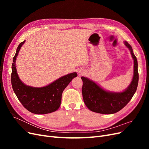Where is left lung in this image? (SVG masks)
<instances>
[{
	"instance_id": "left-lung-1",
	"label": "left lung",
	"mask_w": 149,
	"mask_h": 149,
	"mask_svg": "<svg viewBox=\"0 0 149 149\" xmlns=\"http://www.w3.org/2000/svg\"><path fill=\"white\" fill-rule=\"evenodd\" d=\"M134 60V75L129 86L122 92H112L101 87L94 81L82 76V94L86 106L97 113L112 114L121 110L130 101L136 93L139 82L137 60L134 55L132 47L124 42Z\"/></svg>"
}]
</instances>
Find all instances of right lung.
<instances>
[{
	"label": "right lung",
	"instance_id": "add662e5",
	"mask_svg": "<svg viewBox=\"0 0 149 149\" xmlns=\"http://www.w3.org/2000/svg\"><path fill=\"white\" fill-rule=\"evenodd\" d=\"M25 42L19 44L13 58L11 74L13 90L22 104L29 111L36 114L51 113L60 107L63 91L78 74L76 72L68 74L41 88L26 85L19 78L15 66L18 54Z\"/></svg>",
	"mask_w": 149,
	"mask_h": 149
}]
</instances>
